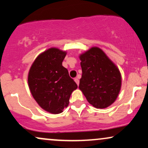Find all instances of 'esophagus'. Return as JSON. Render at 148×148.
Listing matches in <instances>:
<instances>
[{"label":"esophagus","instance_id":"34e87169","mask_svg":"<svg viewBox=\"0 0 148 148\" xmlns=\"http://www.w3.org/2000/svg\"><path fill=\"white\" fill-rule=\"evenodd\" d=\"M74 81H75V82L76 83V84H77L78 86H79V79L76 78V79H74Z\"/></svg>","mask_w":148,"mask_h":148}]
</instances>
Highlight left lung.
<instances>
[{
  "label": "left lung",
  "mask_w": 148,
  "mask_h": 148,
  "mask_svg": "<svg viewBox=\"0 0 148 148\" xmlns=\"http://www.w3.org/2000/svg\"><path fill=\"white\" fill-rule=\"evenodd\" d=\"M82 76L79 89L95 108H104L115 101L121 87L118 67L97 47L80 56Z\"/></svg>",
  "instance_id": "obj_1"
}]
</instances>
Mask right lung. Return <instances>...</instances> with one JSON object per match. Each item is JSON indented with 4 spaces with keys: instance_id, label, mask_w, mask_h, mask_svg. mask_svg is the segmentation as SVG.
<instances>
[{
    "instance_id": "obj_1",
    "label": "right lung",
    "mask_w": 148,
    "mask_h": 148,
    "mask_svg": "<svg viewBox=\"0 0 148 148\" xmlns=\"http://www.w3.org/2000/svg\"><path fill=\"white\" fill-rule=\"evenodd\" d=\"M66 53L51 48L40 54L34 61L28 74V85L37 103L53 114L67 108L69 97L77 84L62 66Z\"/></svg>"
}]
</instances>
